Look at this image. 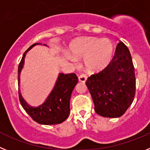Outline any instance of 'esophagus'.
Listing matches in <instances>:
<instances>
[{
    "label": "esophagus",
    "instance_id": "obj_1",
    "mask_svg": "<svg viewBox=\"0 0 150 150\" xmlns=\"http://www.w3.org/2000/svg\"><path fill=\"white\" fill-rule=\"evenodd\" d=\"M78 80H79V81L85 83V82L87 81V76L84 75V74H81L80 76L78 77Z\"/></svg>",
    "mask_w": 150,
    "mask_h": 150
}]
</instances>
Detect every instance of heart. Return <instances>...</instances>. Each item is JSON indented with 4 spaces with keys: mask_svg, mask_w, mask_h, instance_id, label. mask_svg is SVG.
<instances>
[{
    "mask_svg": "<svg viewBox=\"0 0 150 150\" xmlns=\"http://www.w3.org/2000/svg\"><path fill=\"white\" fill-rule=\"evenodd\" d=\"M71 53L64 52L67 60L77 63L83 59V66L89 72H98L107 68L115 53L114 42L108 38L86 36L74 40L69 45Z\"/></svg>",
    "mask_w": 150,
    "mask_h": 150,
    "instance_id": "1",
    "label": "heart"
}]
</instances>
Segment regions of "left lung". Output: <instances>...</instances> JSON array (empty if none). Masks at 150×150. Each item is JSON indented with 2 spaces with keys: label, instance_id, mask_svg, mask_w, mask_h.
<instances>
[{
  "label": "left lung",
  "instance_id": "obj_1",
  "mask_svg": "<svg viewBox=\"0 0 150 150\" xmlns=\"http://www.w3.org/2000/svg\"><path fill=\"white\" fill-rule=\"evenodd\" d=\"M134 68L129 48L120 41L110 65L86 81L95 105L104 117L117 118L126 111L135 96Z\"/></svg>",
  "mask_w": 150,
  "mask_h": 150
}]
</instances>
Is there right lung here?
Masks as SVG:
<instances>
[{"mask_svg": "<svg viewBox=\"0 0 150 150\" xmlns=\"http://www.w3.org/2000/svg\"><path fill=\"white\" fill-rule=\"evenodd\" d=\"M36 45L41 43H35L30 47L23 54L18 65V82L20 86V75L25 64L26 54ZM44 45L47 46L44 44ZM78 81V78L75 73H60L57 79L54 87L52 89L45 101L37 107H33L27 103L23 98L18 88V96L21 106L29 114L33 120L42 125L59 124L68 118L70 113L69 102L71 95Z\"/></svg>", "mask_w": 150, "mask_h": 150, "instance_id": "1", "label": "right lung"}]
</instances>
